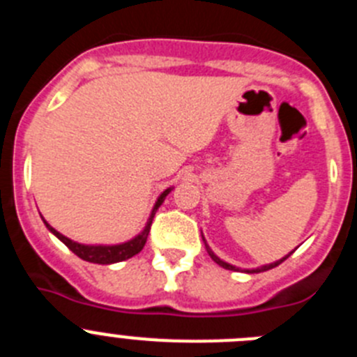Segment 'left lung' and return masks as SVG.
Instances as JSON below:
<instances>
[{"instance_id":"1","label":"left lung","mask_w":357,"mask_h":357,"mask_svg":"<svg viewBox=\"0 0 357 357\" xmlns=\"http://www.w3.org/2000/svg\"><path fill=\"white\" fill-rule=\"evenodd\" d=\"M206 248H207V252H209L211 259H213L214 263H216V264H220V266H223V268H225V270H234V272H238L239 268L232 266V264H229V263H225V261H222V259H220V257H218V255H214L213 252H211V248L207 247V245H206ZM286 259H288V255H286V257H282V259H280V261H275V263H272V264H266V266H263V268H257V270H247V272H248V273H255V272H266V270H272V268L279 266V264L282 263V261H286Z\"/></svg>"}]
</instances>
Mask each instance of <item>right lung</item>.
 Segmentation results:
<instances>
[{
    "label": "right lung",
    "mask_w": 357,
    "mask_h": 357,
    "mask_svg": "<svg viewBox=\"0 0 357 357\" xmlns=\"http://www.w3.org/2000/svg\"><path fill=\"white\" fill-rule=\"evenodd\" d=\"M169 191H172V189H166V191H164V193L159 197L155 207H153V211H151L150 222H148L146 229H144L143 232L137 236V238H134L132 241H128V243H123V245H114V247H89V245H80V243H75V241H71V239L66 238V236H62L61 232H56V230L53 229V227H50L46 222L44 223H46V227L52 230L53 234L61 239V241L64 243L66 247H68L73 254H77L80 259L89 261V263H98V264L119 263V261L130 259L132 255L139 254V252L143 250L144 243H146V238H148V232H150L151 220H153V216H155V211L159 209V206L164 202V198L168 197Z\"/></svg>",
    "instance_id": "obj_1"
}]
</instances>
